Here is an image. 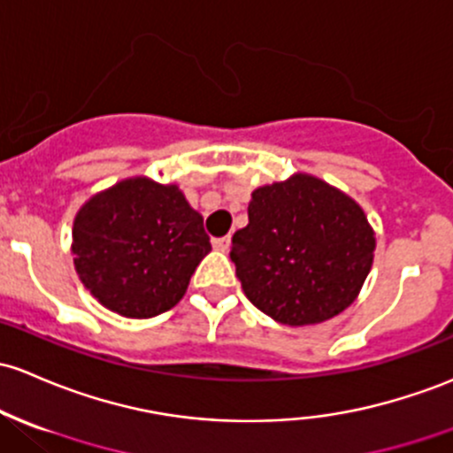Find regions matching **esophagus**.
Instances as JSON below:
<instances>
[{"mask_svg": "<svg viewBox=\"0 0 453 453\" xmlns=\"http://www.w3.org/2000/svg\"><path fill=\"white\" fill-rule=\"evenodd\" d=\"M211 244H213V248H216V250H228V246H231V237H213L211 240Z\"/></svg>", "mask_w": 453, "mask_h": 453, "instance_id": "1", "label": "esophagus"}]
</instances>
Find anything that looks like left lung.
<instances>
[{"label":"left lung","instance_id":"obj_1","mask_svg":"<svg viewBox=\"0 0 453 453\" xmlns=\"http://www.w3.org/2000/svg\"><path fill=\"white\" fill-rule=\"evenodd\" d=\"M363 209L311 174L257 188L231 261L246 298L287 326L319 324L348 309L373 264Z\"/></svg>","mask_w":453,"mask_h":453}]
</instances>
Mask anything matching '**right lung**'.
Listing matches in <instances>:
<instances>
[{
    "label": "right lung",
    "mask_w": 453,
    "mask_h": 453,
    "mask_svg": "<svg viewBox=\"0 0 453 453\" xmlns=\"http://www.w3.org/2000/svg\"><path fill=\"white\" fill-rule=\"evenodd\" d=\"M209 250L203 216L181 189L147 177L95 194L73 222L81 283L123 318L147 319L173 309Z\"/></svg>",
    "instance_id": "obj_1"
}]
</instances>
